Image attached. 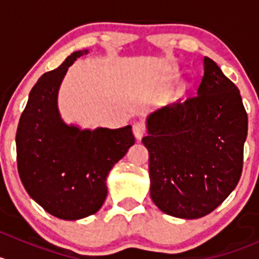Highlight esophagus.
<instances>
[{"mask_svg":"<svg viewBox=\"0 0 259 259\" xmlns=\"http://www.w3.org/2000/svg\"><path fill=\"white\" fill-rule=\"evenodd\" d=\"M145 132H146V127L142 121L134 122V125H133V133H134L135 138H137L138 140L142 139V137L145 134Z\"/></svg>","mask_w":259,"mask_h":259,"instance_id":"esophagus-1","label":"esophagus"}]
</instances>
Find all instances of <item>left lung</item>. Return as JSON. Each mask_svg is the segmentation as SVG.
<instances>
[{
  "label": "left lung",
  "instance_id": "obj_1",
  "mask_svg": "<svg viewBox=\"0 0 259 259\" xmlns=\"http://www.w3.org/2000/svg\"><path fill=\"white\" fill-rule=\"evenodd\" d=\"M194 95L154 111L143 144L149 151L150 197L169 215L197 219L238 184L248 116L238 88L205 56Z\"/></svg>",
  "mask_w": 259,
  "mask_h": 259
}]
</instances>
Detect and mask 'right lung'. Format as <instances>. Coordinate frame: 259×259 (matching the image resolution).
Returning a JSON list of instances; mask_svg holds the SVG:
<instances>
[{
  "instance_id": "add662e5",
  "label": "right lung",
  "mask_w": 259,
  "mask_h": 259,
  "mask_svg": "<svg viewBox=\"0 0 259 259\" xmlns=\"http://www.w3.org/2000/svg\"><path fill=\"white\" fill-rule=\"evenodd\" d=\"M88 52L75 51L38 79L16 133L17 169L26 192L46 211L65 221L100 209L108 194L109 171L135 143L130 125L81 130L62 121L59 88L69 66Z\"/></svg>"
}]
</instances>
